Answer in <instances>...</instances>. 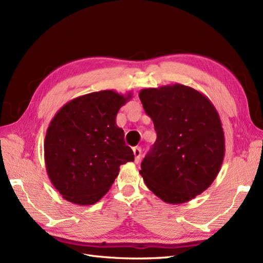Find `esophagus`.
I'll return each mask as SVG.
<instances>
[{
    "mask_svg": "<svg viewBox=\"0 0 263 263\" xmlns=\"http://www.w3.org/2000/svg\"><path fill=\"white\" fill-rule=\"evenodd\" d=\"M134 151V156H135V162L138 163L141 159V149L139 147H135L133 148Z\"/></svg>",
    "mask_w": 263,
    "mask_h": 263,
    "instance_id": "1",
    "label": "esophagus"
}]
</instances>
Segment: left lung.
I'll return each instance as SVG.
<instances>
[{
	"label": "left lung",
	"mask_w": 263,
	"mask_h": 263,
	"mask_svg": "<svg viewBox=\"0 0 263 263\" xmlns=\"http://www.w3.org/2000/svg\"><path fill=\"white\" fill-rule=\"evenodd\" d=\"M157 132L139 173L147 187L168 204L200 195L216 179L225 156V137L216 108L191 86L169 84L139 92Z\"/></svg>",
	"instance_id": "obj_1"
}]
</instances>
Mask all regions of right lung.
<instances>
[{
  "mask_svg": "<svg viewBox=\"0 0 263 263\" xmlns=\"http://www.w3.org/2000/svg\"><path fill=\"white\" fill-rule=\"evenodd\" d=\"M130 99L132 93L92 92L66 103L51 119L44 142L46 170L65 200L95 204L108 192L121 164L134 161L116 125L119 108Z\"/></svg>",
  "mask_w": 263,
  "mask_h": 263,
  "instance_id": "add662e5",
  "label": "right lung"
}]
</instances>
